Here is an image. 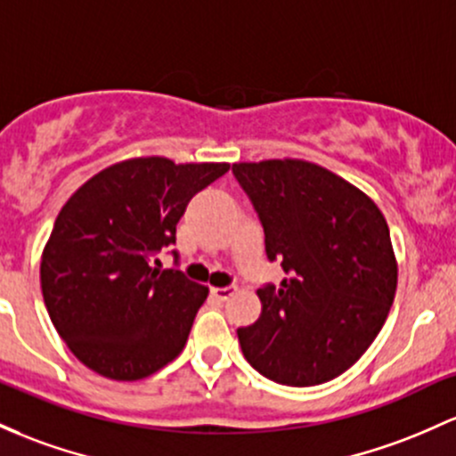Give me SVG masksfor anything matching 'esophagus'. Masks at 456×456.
Listing matches in <instances>:
<instances>
[{
	"label": "esophagus",
	"instance_id": "obj_1",
	"mask_svg": "<svg viewBox=\"0 0 456 456\" xmlns=\"http://www.w3.org/2000/svg\"><path fill=\"white\" fill-rule=\"evenodd\" d=\"M236 285H227V288H212V297L216 298V301H229V298L236 294Z\"/></svg>",
	"mask_w": 456,
	"mask_h": 456
}]
</instances>
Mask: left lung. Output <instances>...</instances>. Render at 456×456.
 <instances>
[{
	"mask_svg": "<svg viewBox=\"0 0 456 456\" xmlns=\"http://www.w3.org/2000/svg\"><path fill=\"white\" fill-rule=\"evenodd\" d=\"M266 233V255L289 279L257 289L262 314L238 329L244 357L289 387L327 383L353 366L387 320L398 262L377 203L344 177L283 158L236 162Z\"/></svg>",
	"mask_w": 456,
	"mask_h": 456,
	"instance_id": "left-lung-1",
	"label": "left lung"
}]
</instances>
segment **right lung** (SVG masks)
Returning <instances> with one entry per match:
<instances>
[{"mask_svg": "<svg viewBox=\"0 0 456 456\" xmlns=\"http://www.w3.org/2000/svg\"><path fill=\"white\" fill-rule=\"evenodd\" d=\"M227 162L129 158L88 179L60 209L41 255L45 307L69 350L112 381H138L171 363L209 289L155 253Z\"/></svg>", "mask_w": 456, "mask_h": 456, "instance_id": "1", "label": "right lung"}]
</instances>
